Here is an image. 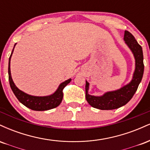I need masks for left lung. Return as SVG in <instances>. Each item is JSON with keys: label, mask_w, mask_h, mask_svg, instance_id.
Instances as JSON below:
<instances>
[{"label": "left lung", "mask_w": 150, "mask_h": 150, "mask_svg": "<svg viewBox=\"0 0 150 150\" xmlns=\"http://www.w3.org/2000/svg\"><path fill=\"white\" fill-rule=\"evenodd\" d=\"M124 41L131 50L135 59V70L131 82L118 90L108 92L101 97H95L88 94L89 83L86 81V99L92 107L101 110L116 109L126 104L137 91L144 73L142 46L137 43L134 36L126 30L124 33Z\"/></svg>", "instance_id": "left-lung-1"}]
</instances>
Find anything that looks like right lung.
Instances as JSON below:
<instances>
[{
  "mask_svg": "<svg viewBox=\"0 0 150 150\" xmlns=\"http://www.w3.org/2000/svg\"><path fill=\"white\" fill-rule=\"evenodd\" d=\"M14 48H13V51H12L11 55H10L9 58L8 78H9L10 87H11L15 97L18 98L20 102H21L22 104L25 105V106L30 108V109L34 110V111H46V110L51 109V108H56L58 106H59L63 97V89L68 83H70L71 79H69V80H67L65 82H62L58 87L57 90L51 95L46 96V97H35V96H31L26 94L22 91L20 90L16 87L11 77V73H10V58H11L12 54H13V51H14Z\"/></svg>",
  "mask_w": 150,
  "mask_h": 150,
  "instance_id": "right-lung-1",
  "label": "right lung"
}]
</instances>
